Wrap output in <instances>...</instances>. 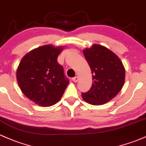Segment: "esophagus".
Segmentation results:
<instances>
[{"mask_svg": "<svg viewBox=\"0 0 146 146\" xmlns=\"http://www.w3.org/2000/svg\"><path fill=\"white\" fill-rule=\"evenodd\" d=\"M72 80H73V81L74 82H78L79 80V77L78 76H75V77H74V78H73Z\"/></svg>", "mask_w": 146, "mask_h": 146, "instance_id": "esophagus-1", "label": "esophagus"}]
</instances>
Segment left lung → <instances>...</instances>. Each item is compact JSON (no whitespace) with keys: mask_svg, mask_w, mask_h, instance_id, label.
<instances>
[{"mask_svg":"<svg viewBox=\"0 0 146 146\" xmlns=\"http://www.w3.org/2000/svg\"><path fill=\"white\" fill-rule=\"evenodd\" d=\"M93 74V84L82 93L84 101L92 105H101L115 98L125 80V68L119 58L105 46L94 44L83 51Z\"/></svg>","mask_w":146,"mask_h":146,"instance_id":"8db88e82","label":"left lung"}]
</instances>
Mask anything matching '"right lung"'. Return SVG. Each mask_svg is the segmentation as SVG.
<instances>
[{
	"label": "right lung",
	"mask_w": 146,
	"mask_h": 146,
	"mask_svg": "<svg viewBox=\"0 0 146 146\" xmlns=\"http://www.w3.org/2000/svg\"><path fill=\"white\" fill-rule=\"evenodd\" d=\"M62 48L45 45L30 51L22 59L18 84L27 98L42 106H51L62 96L69 80L58 62Z\"/></svg>",
	"instance_id": "1"
}]
</instances>
